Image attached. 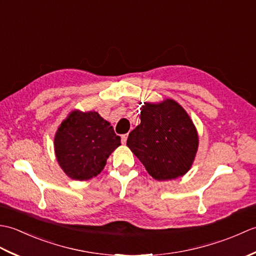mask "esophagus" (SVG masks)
Listing matches in <instances>:
<instances>
[{
  "label": "esophagus",
  "instance_id": "34e87169",
  "mask_svg": "<svg viewBox=\"0 0 256 256\" xmlns=\"http://www.w3.org/2000/svg\"><path fill=\"white\" fill-rule=\"evenodd\" d=\"M126 140H128V134H123L122 136H121V140H122V143H123V144L126 143Z\"/></svg>",
  "mask_w": 256,
  "mask_h": 256
}]
</instances>
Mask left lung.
Masks as SVG:
<instances>
[{
  "mask_svg": "<svg viewBox=\"0 0 256 256\" xmlns=\"http://www.w3.org/2000/svg\"><path fill=\"white\" fill-rule=\"evenodd\" d=\"M140 123L128 134L126 145L157 180L184 175L198 148V134L186 111L174 100L144 103Z\"/></svg>",
  "mask_w": 256,
  "mask_h": 256,
  "instance_id": "left-lung-1",
  "label": "left lung"
}]
</instances>
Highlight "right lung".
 I'll return each instance as SVG.
<instances>
[{"instance_id": "right-lung-1", "label": "right lung", "mask_w": 256, "mask_h": 256, "mask_svg": "<svg viewBox=\"0 0 256 256\" xmlns=\"http://www.w3.org/2000/svg\"><path fill=\"white\" fill-rule=\"evenodd\" d=\"M121 144V138L96 112L74 111L59 126L55 153L67 176L86 180L96 176L108 157Z\"/></svg>"}]
</instances>
